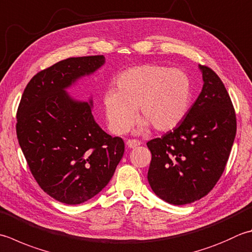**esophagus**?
I'll list each match as a JSON object with an SVG mask.
<instances>
[{"mask_svg": "<svg viewBox=\"0 0 252 252\" xmlns=\"http://www.w3.org/2000/svg\"><path fill=\"white\" fill-rule=\"evenodd\" d=\"M141 145V142L139 140H134V139H130L126 141V146L130 147V149H134V147Z\"/></svg>", "mask_w": 252, "mask_h": 252, "instance_id": "34e87169", "label": "esophagus"}]
</instances>
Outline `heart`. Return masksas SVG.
I'll return each instance as SVG.
<instances>
[{
	"label": "heart",
	"instance_id": "obj_1",
	"mask_svg": "<svg viewBox=\"0 0 252 252\" xmlns=\"http://www.w3.org/2000/svg\"><path fill=\"white\" fill-rule=\"evenodd\" d=\"M116 90L102 98L109 129L123 134L130 129L139 108L143 119L139 129L150 125L157 131L175 129L188 113L191 82L179 68L142 64L123 71L116 80Z\"/></svg>",
	"mask_w": 252,
	"mask_h": 252
}]
</instances>
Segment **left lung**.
<instances>
[{
	"label": "left lung",
	"mask_w": 252,
	"mask_h": 252,
	"mask_svg": "<svg viewBox=\"0 0 252 252\" xmlns=\"http://www.w3.org/2000/svg\"><path fill=\"white\" fill-rule=\"evenodd\" d=\"M203 88L174 131L147 142V180L170 204H189L214 188L227 164L237 130L236 113L218 74L199 65Z\"/></svg>",
	"instance_id": "obj_1"
}]
</instances>
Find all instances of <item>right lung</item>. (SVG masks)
<instances>
[{"label":"right lung","mask_w":252,"mask_h":252,"mask_svg":"<svg viewBox=\"0 0 252 252\" xmlns=\"http://www.w3.org/2000/svg\"><path fill=\"white\" fill-rule=\"evenodd\" d=\"M103 63V56L68 58L44 68L27 84L17 109V139L33 178L65 204L99 193L125 153L121 137L94 120L93 101L74 100L65 91Z\"/></svg>","instance_id":"obj_1"}]
</instances>
